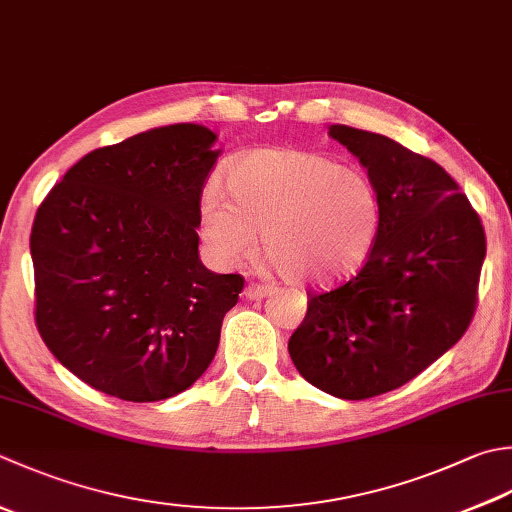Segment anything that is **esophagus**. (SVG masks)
<instances>
[{
    "mask_svg": "<svg viewBox=\"0 0 512 512\" xmlns=\"http://www.w3.org/2000/svg\"><path fill=\"white\" fill-rule=\"evenodd\" d=\"M270 293H273V286H268V284H248L244 288L246 299H253V302H257V299L268 297Z\"/></svg>",
    "mask_w": 512,
    "mask_h": 512,
    "instance_id": "1",
    "label": "esophagus"
}]
</instances>
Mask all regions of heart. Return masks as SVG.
I'll return each mask as SVG.
<instances>
[{
  "label": "heart",
  "mask_w": 512,
  "mask_h": 512,
  "mask_svg": "<svg viewBox=\"0 0 512 512\" xmlns=\"http://www.w3.org/2000/svg\"><path fill=\"white\" fill-rule=\"evenodd\" d=\"M382 199L362 170L302 148H259L208 190L199 233L217 262L244 257L259 233L264 255L288 282L337 286L373 253Z\"/></svg>",
  "instance_id": "obj_1"
}]
</instances>
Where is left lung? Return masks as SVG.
I'll list each match as a JSON object with an SVG mask.
<instances>
[{
  "label": "left lung",
  "instance_id": "left-lung-1",
  "mask_svg": "<svg viewBox=\"0 0 512 512\" xmlns=\"http://www.w3.org/2000/svg\"><path fill=\"white\" fill-rule=\"evenodd\" d=\"M328 135L368 170L382 228L353 279L310 295L288 353L324 393L368 399L404 386L462 339L475 315L486 235L468 197L433 159L344 124Z\"/></svg>",
  "mask_w": 512,
  "mask_h": 512
}]
</instances>
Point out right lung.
<instances>
[{"label": "right lung", "instance_id": "obj_1", "mask_svg": "<svg viewBox=\"0 0 512 512\" xmlns=\"http://www.w3.org/2000/svg\"><path fill=\"white\" fill-rule=\"evenodd\" d=\"M199 124L97 148L37 208L35 322L57 362L124 402H159L213 362L242 275L199 259V204L219 150Z\"/></svg>", "mask_w": 512, "mask_h": 512}]
</instances>
